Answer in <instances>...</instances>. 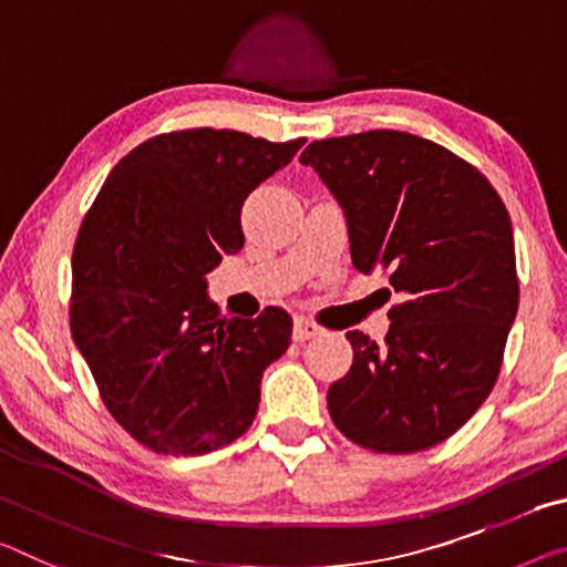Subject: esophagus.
Instances as JSON below:
<instances>
[{
	"instance_id": "1",
	"label": "esophagus",
	"mask_w": 567,
	"mask_h": 567,
	"mask_svg": "<svg viewBox=\"0 0 567 567\" xmlns=\"http://www.w3.org/2000/svg\"><path fill=\"white\" fill-rule=\"evenodd\" d=\"M322 336V328L318 322H312L308 318H295V328H292V338L298 340V343H305V340L310 338H318Z\"/></svg>"
}]
</instances>
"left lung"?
I'll use <instances>...</instances> for the list:
<instances>
[{
  "instance_id": "left-lung-1",
  "label": "left lung",
  "mask_w": 567,
  "mask_h": 567,
  "mask_svg": "<svg viewBox=\"0 0 567 567\" xmlns=\"http://www.w3.org/2000/svg\"><path fill=\"white\" fill-rule=\"evenodd\" d=\"M300 164L343 209L353 267L385 272L401 298L385 343L348 332L353 365L328 389L332 421L381 454L442 444L489 396L517 316L505 204L472 164L403 131L312 141Z\"/></svg>"
}]
</instances>
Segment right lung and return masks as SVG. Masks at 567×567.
Wrapping results in <instances>:
<instances>
[{
	"instance_id": "right-lung-1",
	"label": "right lung",
	"mask_w": 567,
	"mask_h": 567,
	"mask_svg": "<svg viewBox=\"0 0 567 567\" xmlns=\"http://www.w3.org/2000/svg\"><path fill=\"white\" fill-rule=\"evenodd\" d=\"M239 131L148 138L107 174L73 249L70 330L107 411L143 446L196 456L239 439L292 318H221L206 275L245 247L241 204L302 148Z\"/></svg>"
}]
</instances>
